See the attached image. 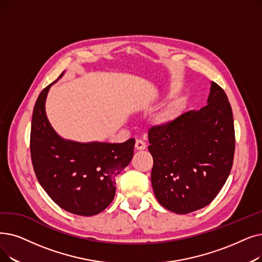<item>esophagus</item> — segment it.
I'll use <instances>...</instances> for the list:
<instances>
[{"label": "esophagus", "mask_w": 262, "mask_h": 262, "mask_svg": "<svg viewBox=\"0 0 262 262\" xmlns=\"http://www.w3.org/2000/svg\"><path fill=\"white\" fill-rule=\"evenodd\" d=\"M135 147L137 150H144L146 147V144L142 140L137 139V140H136V143H135Z\"/></svg>", "instance_id": "34e87169"}]
</instances>
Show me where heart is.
I'll return each mask as SVG.
<instances>
[{
	"label": "heart",
	"instance_id": "obj_1",
	"mask_svg": "<svg viewBox=\"0 0 262 262\" xmlns=\"http://www.w3.org/2000/svg\"><path fill=\"white\" fill-rule=\"evenodd\" d=\"M181 104L172 103L158 113L154 119V122L158 126H168V125L174 123L179 119V117L181 116Z\"/></svg>",
	"mask_w": 262,
	"mask_h": 262
}]
</instances>
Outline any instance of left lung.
I'll list each match as a JSON object with an SVG mask.
<instances>
[{"instance_id": "obj_1", "label": "left lung", "mask_w": 262, "mask_h": 262, "mask_svg": "<svg viewBox=\"0 0 262 262\" xmlns=\"http://www.w3.org/2000/svg\"><path fill=\"white\" fill-rule=\"evenodd\" d=\"M156 199L167 210L187 214L217 196L234 156V125L225 91L211 82L208 105L190 110L168 126L149 130Z\"/></svg>"}]
</instances>
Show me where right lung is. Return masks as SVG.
<instances>
[{
	"instance_id": "add662e5",
	"label": "right lung",
	"mask_w": 262,
	"mask_h": 262,
	"mask_svg": "<svg viewBox=\"0 0 262 262\" xmlns=\"http://www.w3.org/2000/svg\"><path fill=\"white\" fill-rule=\"evenodd\" d=\"M53 83L41 91L33 110L30 150L34 171L41 187L60 208L81 216L96 215L115 198L116 178L132 161L135 139L123 143L62 139L45 111Z\"/></svg>"
}]
</instances>
